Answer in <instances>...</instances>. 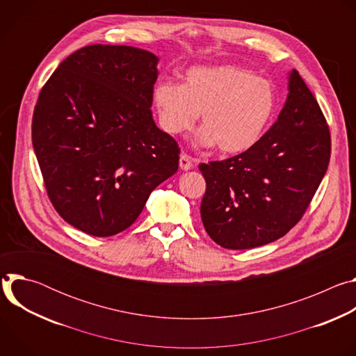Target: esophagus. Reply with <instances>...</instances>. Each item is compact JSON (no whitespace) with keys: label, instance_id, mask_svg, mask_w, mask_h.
Segmentation results:
<instances>
[{"label":"esophagus","instance_id":"1","mask_svg":"<svg viewBox=\"0 0 356 356\" xmlns=\"http://www.w3.org/2000/svg\"><path fill=\"white\" fill-rule=\"evenodd\" d=\"M179 165H180V169H181V170H190V169L193 168V159H191L188 155L181 154V155H180Z\"/></svg>","mask_w":356,"mask_h":356}]
</instances>
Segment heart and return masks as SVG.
I'll list each match as a JSON object with an SVG mask.
<instances>
[{"mask_svg":"<svg viewBox=\"0 0 356 356\" xmlns=\"http://www.w3.org/2000/svg\"><path fill=\"white\" fill-rule=\"evenodd\" d=\"M154 104L162 128L170 135L190 131L198 114L195 143L236 155L265 134L276 108L273 86L236 66L193 67L183 86L162 80L154 87Z\"/></svg>","mask_w":356,"mask_h":356,"instance_id":"heart-1","label":"heart"}]
</instances>
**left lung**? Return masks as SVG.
<instances>
[{
    "mask_svg": "<svg viewBox=\"0 0 356 356\" xmlns=\"http://www.w3.org/2000/svg\"><path fill=\"white\" fill-rule=\"evenodd\" d=\"M272 128L241 155L198 166L207 183L201 221L227 249H250L286 235L302 217L330 163L327 121L298 72Z\"/></svg>",
    "mask_w": 356,
    "mask_h": 356,
    "instance_id": "obj_1",
    "label": "left lung"
}]
</instances>
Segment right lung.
<instances>
[{
	"instance_id": "obj_1",
	"label": "right lung",
	"mask_w": 356,
	"mask_h": 356,
	"mask_svg": "<svg viewBox=\"0 0 356 356\" xmlns=\"http://www.w3.org/2000/svg\"><path fill=\"white\" fill-rule=\"evenodd\" d=\"M159 58L132 46L90 44L43 86L32 143L60 217L111 236L142 213L149 194L179 169L177 142L152 117Z\"/></svg>"
}]
</instances>
